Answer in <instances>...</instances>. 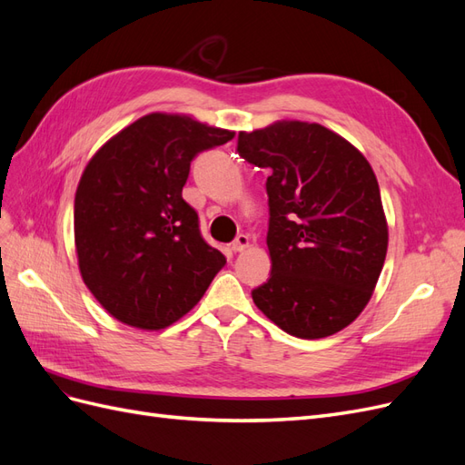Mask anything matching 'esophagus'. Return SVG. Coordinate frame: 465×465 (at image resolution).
I'll return each instance as SVG.
<instances>
[{
	"label": "esophagus",
	"instance_id": "1",
	"mask_svg": "<svg viewBox=\"0 0 465 465\" xmlns=\"http://www.w3.org/2000/svg\"><path fill=\"white\" fill-rule=\"evenodd\" d=\"M248 246H250V238H248L246 234H238V236L234 238V242L231 244L232 252H242V250H246Z\"/></svg>",
	"mask_w": 465,
	"mask_h": 465
}]
</instances>
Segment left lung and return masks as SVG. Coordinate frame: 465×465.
Here are the masks:
<instances>
[{
  "instance_id": "8db88e82",
  "label": "left lung",
  "mask_w": 465,
  "mask_h": 465,
  "mask_svg": "<svg viewBox=\"0 0 465 465\" xmlns=\"http://www.w3.org/2000/svg\"><path fill=\"white\" fill-rule=\"evenodd\" d=\"M238 153L270 171L272 275L252 291L254 304L301 340L347 328L369 304L388 250L372 166L340 134L301 120L241 132Z\"/></svg>"
}]
</instances>
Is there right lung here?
<instances>
[{
    "instance_id": "right-lung-1",
    "label": "right lung",
    "mask_w": 465,
    "mask_h": 465,
    "mask_svg": "<svg viewBox=\"0 0 465 465\" xmlns=\"http://www.w3.org/2000/svg\"><path fill=\"white\" fill-rule=\"evenodd\" d=\"M234 132L188 114H151L98 149L75 192V250L83 283L118 322L163 330L200 302L227 263L200 234L182 198L195 154Z\"/></svg>"
}]
</instances>
